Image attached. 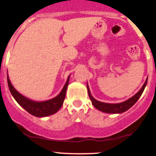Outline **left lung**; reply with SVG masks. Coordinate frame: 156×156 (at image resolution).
Masks as SVG:
<instances>
[{
    "instance_id": "left-lung-1",
    "label": "left lung",
    "mask_w": 156,
    "mask_h": 156,
    "mask_svg": "<svg viewBox=\"0 0 156 156\" xmlns=\"http://www.w3.org/2000/svg\"><path fill=\"white\" fill-rule=\"evenodd\" d=\"M147 83V78L146 81L144 82V85L142 86L141 90L137 92L136 95H133V97H131L130 98L125 101L121 102V103L119 104L104 103V102L99 101L94 98L93 96L91 95V92H90V88H89L88 83H87V90H88L89 97H90V100H91L92 105H93L97 109L101 111V112H106V113H122V112H126V110H128V109L133 107V106L136 103L137 101L139 99V98L141 97L142 93H143L145 87H146Z\"/></svg>"
}]
</instances>
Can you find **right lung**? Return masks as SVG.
Masks as SVG:
<instances>
[{"label": "right lung", "instance_id": "1", "mask_svg": "<svg viewBox=\"0 0 156 156\" xmlns=\"http://www.w3.org/2000/svg\"><path fill=\"white\" fill-rule=\"evenodd\" d=\"M69 77L70 75L68 76L67 81L58 95L50 100L45 101H32L28 98L23 96L12 86L8 75L7 82L9 89L12 95L15 99V101L20 104V107H23L26 111H27L32 115L42 118L56 113L62 107L65 96H66V89L69 84Z\"/></svg>", "mask_w": 156, "mask_h": 156}]
</instances>
